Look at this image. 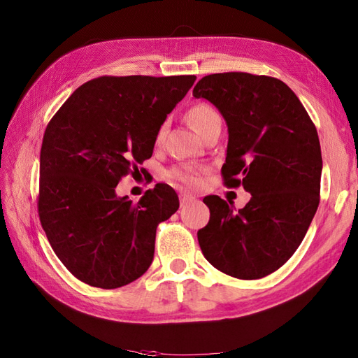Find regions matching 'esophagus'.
<instances>
[{
	"mask_svg": "<svg viewBox=\"0 0 358 358\" xmlns=\"http://www.w3.org/2000/svg\"><path fill=\"white\" fill-rule=\"evenodd\" d=\"M179 199H180V206H182V208H185V206H188L194 200V197L188 196V194H180Z\"/></svg>",
	"mask_w": 358,
	"mask_h": 358,
	"instance_id": "obj_1",
	"label": "esophagus"
}]
</instances>
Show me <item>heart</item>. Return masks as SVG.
I'll return each instance as SVG.
<instances>
[{
    "label": "heart",
    "instance_id": "b5f03b06",
    "mask_svg": "<svg viewBox=\"0 0 358 358\" xmlns=\"http://www.w3.org/2000/svg\"><path fill=\"white\" fill-rule=\"evenodd\" d=\"M187 116H188V121H189L191 127L196 129V131L200 136H203L215 124L221 122L220 113L216 112L210 104H206V103L194 104L191 109L188 110ZM166 128H167L166 122L158 128L157 136H155V142L157 143H161L162 138H164ZM170 176L173 179L182 182L183 185H187V187H197L199 183H200V179H199V176L196 175V173H194L192 170H188V169H175V170H171L170 171Z\"/></svg>",
    "mask_w": 358,
    "mask_h": 358
}]
</instances>
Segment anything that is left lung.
Segmentation results:
<instances>
[{
  "label": "left lung",
  "mask_w": 358,
  "mask_h": 358,
  "mask_svg": "<svg viewBox=\"0 0 358 358\" xmlns=\"http://www.w3.org/2000/svg\"><path fill=\"white\" fill-rule=\"evenodd\" d=\"M192 95L210 101L229 127L224 183L252 196L239 210L218 196L203 199L210 220L197 233L201 252L225 275L264 278L296 252L318 209L317 128L297 95L268 76L209 74Z\"/></svg>",
  "instance_id": "1"
}]
</instances>
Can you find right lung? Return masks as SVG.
<instances>
[{
	"label": "right lung",
	"instance_id": "right-lung-1",
	"mask_svg": "<svg viewBox=\"0 0 358 358\" xmlns=\"http://www.w3.org/2000/svg\"><path fill=\"white\" fill-rule=\"evenodd\" d=\"M196 76H103L83 83L50 119L40 152L38 216L71 275L112 289L142 276L154 259L159 222L179 209L157 183L133 203L115 188L152 157L158 128Z\"/></svg>",
	"mask_w": 358,
	"mask_h": 358
}]
</instances>
